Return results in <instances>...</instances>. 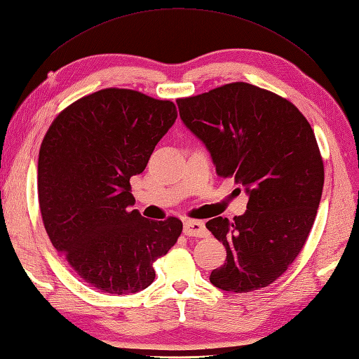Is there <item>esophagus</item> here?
<instances>
[{"label":"esophagus","instance_id":"1","mask_svg":"<svg viewBox=\"0 0 359 359\" xmlns=\"http://www.w3.org/2000/svg\"><path fill=\"white\" fill-rule=\"evenodd\" d=\"M207 229L203 221L198 219H189L184 222V235L187 236H207Z\"/></svg>","mask_w":359,"mask_h":359}]
</instances>
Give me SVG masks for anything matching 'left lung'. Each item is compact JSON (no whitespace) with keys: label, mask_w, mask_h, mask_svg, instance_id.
Segmentation results:
<instances>
[{"label":"left lung","mask_w":359,"mask_h":359,"mask_svg":"<svg viewBox=\"0 0 359 359\" xmlns=\"http://www.w3.org/2000/svg\"><path fill=\"white\" fill-rule=\"evenodd\" d=\"M177 102L218 177L249 194L241 217L205 222L227 252L210 283L235 293L267 287L297 259L320 205L324 163L312 126L289 100L241 81Z\"/></svg>","instance_id":"1"}]
</instances>
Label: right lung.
<instances>
[{
  "mask_svg": "<svg viewBox=\"0 0 359 359\" xmlns=\"http://www.w3.org/2000/svg\"><path fill=\"white\" fill-rule=\"evenodd\" d=\"M177 116L169 100L109 87L61 110L44 135L38 158L44 229L76 275L100 292L149 287L154 262L182 232L178 218L150 221L130 207V178L146 169Z\"/></svg>",
  "mask_w": 359,
  "mask_h": 359,
  "instance_id": "right-lung-1",
  "label": "right lung"
}]
</instances>
